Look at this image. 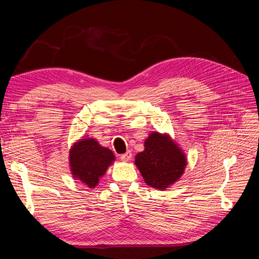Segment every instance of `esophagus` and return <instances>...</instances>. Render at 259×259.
Wrapping results in <instances>:
<instances>
[{"label":"esophagus","mask_w":259,"mask_h":259,"mask_svg":"<svg viewBox=\"0 0 259 259\" xmlns=\"http://www.w3.org/2000/svg\"><path fill=\"white\" fill-rule=\"evenodd\" d=\"M131 159H132V152H131V151H127L126 153H124V154L121 155V160H122L123 162H127V161H130Z\"/></svg>","instance_id":"1"}]
</instances>
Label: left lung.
Listing matches in <instances>:
<instances>
[{"label":"left lung","mask_w":259,"mask_h":259,"mask_svg":"<svg viewBox=\"0 0 259 259\" xmlns=\"http://www.w3.org/2000/svg\"><path fill=\"white\" fill-rule=\"evenodd\" d=\"M144 146L135 156V165L148 186L164 191L184 175L187 155L168 133L151 132Z\"/></svg>","instance_id":"8db88e82"}]
</instances>
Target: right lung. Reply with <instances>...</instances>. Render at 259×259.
<instances>
[{"instance_id": "obj_1", "label": "right lung", "mask_w": 259, "mask_h": 259, "mask_svg": "<svg viewBox=\"0 0 259 259\" xmlns=\"http://www.w3.org/2000/svg\"><path fill=\"white\" fill-rule=\"evenodd\" d=\"M115 161L113 152L101 146L97 139L82 137L69 150V167L75 180L89 188H95L100 178Z\"/></svg>"}]
</instances>
